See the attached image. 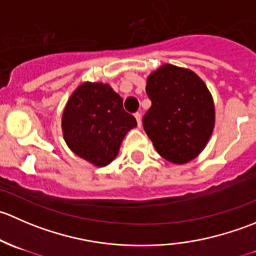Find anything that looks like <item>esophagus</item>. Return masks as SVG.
Instances as JSON below:
<instances>
[{"label": "esophagus", "instance_id": "34e87169", "mask_svg": "<svg viewBox=\"0 0 256 256\" xmlns=\"http://www.w3.org/2000/svg\"><path fill=\"white\" fill-rule=\"evenodd\" d=\"M135 118H136V121H138V128H141V114L140 112H136L135 114Z\"/></svg>", "mask_w": 256, "mask_h": 256}]
</instances>
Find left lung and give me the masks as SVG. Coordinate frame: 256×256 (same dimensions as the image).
<instances>
[{
    "label": "left lung",
    "instance_id": "1",
    "mask_svg": "<svg viewBox=\"0 0 256 256\" xmlns=\"http://www.w3.org/2000/svg\"><path fill=\"white\" fill-rule=\"evenodd\" d=\"M152 105L142 118L156 151L167 161L183 164L207 144L214 122V102L207 85L190 69L164 64L147 78Z\"/></svg>",
    "mask_w": 256,
    "mask_h": 256
}]
</instances>
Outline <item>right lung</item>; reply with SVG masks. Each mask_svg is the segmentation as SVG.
<instances>
[{
	"label": "right lung",
	"instance_id": "right-lung-1",
	"mask_svg": "<svg viewBox=\"0 0 256 256\" xmlns=\"http://www.w3.org/2000/svg\"><path fill=\"white\" fill-rule=\"evenodd\" d=\"M138 122L122 106V98L102 82H82L69 98L62 116L69 148L98 167L118 156L124 138Z\"/></svg>",
	"mask_w": 256,
	"mask_h": 256
}]
</instances>
